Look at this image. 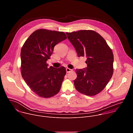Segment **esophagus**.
I'll use <instances>...</instances> for the list:
<instances>
[{
    "label": "esophagus",
    "mask_w": 133,
    "mask_h": 133,
    "mask_svg": "<svg viewBox=\"0 0 133 133\" xmlns=\"http://www.w3.org/2000/svg\"><path fill=\"white\" fill-rule=\"evenodd\" d=\"M66 72L68 73V72H69L71 71L72 70V69H70V68H67L66 69Z\"/></svg>",
    "instance_id": "34e87169"
}]
</instances>
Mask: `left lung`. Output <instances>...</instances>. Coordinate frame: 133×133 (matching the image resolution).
Returning a JSON list of instances; mask_svg holds the SVG:
<instances>
[{
    "mask_svg": "<svg viewBox=\"0 0 133 133\" xmlns=\"http://www.w3.org/2000/svg\"><path fill=\"white\" fill-rule=\"evenodd\" d=\"M78 57H86L87 67L76 69L74 85L77 91L94 96L106 87L113 74L114 56L105 40L97 32L82 30L66 32Z\"/></svg>",
    "mask_w": 133,
    "mask_h": 133,
    "instance_id": "obj_1",
    "label": "left lung"
}]
</instances>
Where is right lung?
<instances>
[{
    "label": "right lung",
    "mask_w": 133,
    "mask_h": 133,
    "mask_svg": "<svg viewBox=\"0 0 133 133\" xmlns=\"http://www.w3.org/2000/svg\"><path fill=\"white\" fill-rule=\"evenodd\" d=\"M66 38L64 32L40 29L30 35L22 48V77L31 90L40 97H52L61 89L66 68H49L46 62L55 46Z\"/></svg>",
    "instance_id": "right-lung-1"
}]
</instances>
